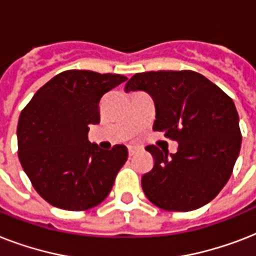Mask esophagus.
I'll list each match as a JSON object with an SVG mask.
<instances>
[{
	"label": "esophagus",
	"mask_w": 256,
	"mask_h": 256,
	"mask_svg": "<svg viewBox=\"0 0 256 256\" xmlns=\"http://www.w3.org/2000/svg\"><path fill=\"white\" fill-rule=\"evenodd\" d=\"M128 156H136V152H140V150H138V148H134V146H128Z\"/></svg>",
	"instance_id": "1"
}]
</instances>
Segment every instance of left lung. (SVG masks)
I'll return each mask as SVG.
<instances>
[{
  "label": "left lung",
  "instance_id": "1",
  "mask_svg": "<svg viewBox=\"0 0 256 256\" xmlns=\"http://www.w3.org/2000/svg\"><path fill=\"white\" fill-rule=\"evenodd\" d=\"M124 90L148 92L156 104L152 130L178 142L175 154L146 148L154 156V168L142 176L148 200L166 211L196 210L212 200L230 179L242 144L232 100L191 70L138 73Z\"/></svg>",
  "mask_w": 256,
  "mask_h": 256
}]
</instances>
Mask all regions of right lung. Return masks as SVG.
I'll list each match as a JSON object with an SVG mask.
<instances>
[{
    "label": "right lung",
    "instance_id": "add662e5",
    "mask_svg": "<svg viewBox=\"0 0 256 256\" xmlns=\"http://www.w3.org/2000/svg\"><path fill=\"white\" fill-rule=\"evenodd\" d=\"M126 80L90 70L62 72L22 110L18 158L36 191L52 206L88 210L112 191L128 160V148L116 144L102 150L88 142V124H100L102 96Z\"/></svg>",
    "mask_w": 256,
    "mask_h": 256
}]
</instances>
